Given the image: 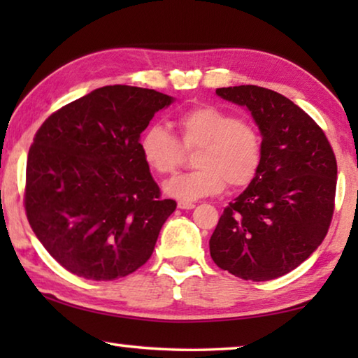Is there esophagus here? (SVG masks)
<instances>
[{
  "label": "esophagus",
  "instance_id": "obj_1",
  "mask_svg": "<svg viewBox=\"0 0 358 358\" xmlns=\"http://www.w3.org/2000/svg\"><path fill=\"white\" fill-rule=\"evenodd\" d=\"M196 205L194 203H187V202H178V208L180 210H192Z\"/></svg>",
  "mask_w": 358,
  "mask_h": 358
}]
</instances>
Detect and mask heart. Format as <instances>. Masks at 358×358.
I'll use <instances>...</instances> for the list:
<instances>
[{"instance_id": "1", "label": "heart", "mask_w": 358, "mask_h": 358, "mask_svg": "<svg viewBox=\"0 0 358 358\" xmlns=\"http://www.w3.org/2000/svg\"><path fill=\"white\" fill-rule=\"evenodd\" d=\"M180 143L187 150L199 148L194 157L196 172L167 180L162 191L178 202L192 203L199 199L230 187L250 185L262 161V141L256 126L215 106H201L180 115L175 121ZM177 138L159 124L143 132L138 142L150 171L166 175L181 161Z\"/></svg>"}]
</instances>
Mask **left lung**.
I'll return each mask as SVG.
<instances>
[{
	"label": "left lung",
	"mask_w": 358,
	"mask_h": 358,
	"mask_svg": "<svg viewBox=\"0 0 358 358\" xmlns=\"http://www.w3.org/2000/svg\"><path fill=\"white\" fill-rule=\"evenodd\" d=\"M216 94L251 113L262 161L221 215L210 238L211 259L241 280H275L325 238L335 208V155L316 121L286 96L256 85L217 88Z\"/></svg>",
	"instance_id": "1"
}]
</instances>
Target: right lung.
Listing matches in <instances>:
<instances>
[{"label":"right lung","instance_id":"1","mask_svg":"<svg viewBox=\"0 0 358 358\" xmlns=\"http://www.w3.org/2000/svg\"><path fill=\"white\" fill-rule=\"evenodd\" d=\"M172 96L110 85L50 115L27 161L25 210L48 254L77 276L112 281L153 254L177 202L159 199L141 134Z\"/></svg>","mask_w":358,"mask_h":358}]
</instances>
